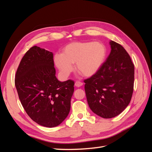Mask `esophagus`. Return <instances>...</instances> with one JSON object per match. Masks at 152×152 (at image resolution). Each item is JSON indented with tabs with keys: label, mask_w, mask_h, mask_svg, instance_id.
I'll return each instance as SVG.
<instances>
[{
	"label": "esophagus",
	"mask_w": 152,
	"mask_h": 152,
	"mask_svg": "<svg viewBox=\"0 0 152 152\" xmlns=\"http://www.w3.org/2000/svg\"><path fill=\"white\" fill-rule=\"evenodd\" d=\"M82 85H83V83H82V82H80V81H76L75 83V86L76 87H78L82 86Z\"/></svg>",
	"instance_id": "esophagus-1"
}]
</instances>
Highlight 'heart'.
I'll list each match as a JSON object with an SVG mask.
<instances>
[{"mask_svg": "<svg viewBox=\"0 0 152 152\" xmlns=\"http://www.w3.org/2000/svg\"><path fill=\"white\" fill-rule=\"evenodd\" d=\"M106 49L99 42H75L67 45L62 54L54 56V63L61 75L67 77L73 70L72 64L85 77H91L97 72L104 60Z\"/></svg>", "mask_w": 152, "mask_h": 152, "instance_id": "heart-1", "label": "heart"}]
</instances>
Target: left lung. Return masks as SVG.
Returning <instances> with one entry per match:
<instances>
[{
  "mask_svg": "<svg viewBox=\"0 0 152 152\" xmlns=\"http://www.w3.org/2000/svg\"><path fill=\"white\" fill-rule=\"evenodd\" d=\"M111 52L99 70L85 79L91 110L104 118L116 117L129 104L134 90V65L121 44L110 42Z\"/></svg>",
  "mask_w": 152,
  "mask_h": 152,
  "instance_id": "8db88e82",
  "label": "left lung"
}]
</instances>
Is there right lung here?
I'll return each mask as SVG.
<instances>
[{
  "instance_id": "1",
  "label": "right lung",
  "mask_w": 152,
  "mask_h": 152,
  "mask_svg": "<svg viewBox=\"0 0 152 152\" xmlns=\"http://www.w3.org/2000/svg\"><path fill=\"white\" fill-rule=\"evenodd\" d=\"M52 52L33 46L23 57L15 86L23 107L36 123L47 127L59 125L68 116L74 81H59Z\"/></svg>"
}]
</instances>
